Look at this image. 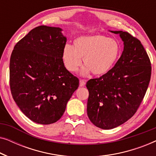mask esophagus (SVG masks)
Returning a JSON list of instances; mask_svg holds the SVG:
<instances>
[{
  "label": "esophagus",
  "instance_id": "1",
  "mask_svg": "<svg viewBox=\"0 0 156 156\" xmlns=\"http://www.w3.org/2000/svg\"><path fill=\"white\" fill-rule=\"evenodd\" d=\"M85 84H86V82H85L84 80H80V87H84Z\"/></svg>",
  "mask_w": 156,
  "mask_h": 156
}]
</instances>
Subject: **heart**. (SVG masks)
I'll list each match as a JSON object with an SVG mask.
<instances>
[{
  "label": "heart",
  "mask_w": 156,
  "mask_h": 156,
  "mask_svg": "<svg viewBox=\"0 0 156 156\" xmlns=\"http://www.w3.org/2000/svg\"><path fill=\"white\" fill-rule=\"evenodd\" d=\"M121 52V44L114 38L102 35H82L74 40L73 47L66 44L62 59L66 68L74 72L82 65L81 58H83L86 66L81 72L82 76L88 75L91 72L94 75L101 76L114 68Z\"/></svg>",
  "instance_id": "b5f03b06"
}]
</instances>
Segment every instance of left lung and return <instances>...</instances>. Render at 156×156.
Here are the masks:
<instances>
[{
    "label": "left lung",
    "instance_id": "1",
    "mask_svg": "<svg viewBox=\"0 0 156 156\" xmlns=\"http://www.w3.org/2000/svg\"><path fill=\"white\" fill-rule=\"evenodd\" d=\"M109 31L119 35L123 42L122 54L108 73L87 83V115L94 125L105 130L114 129L133 116L151 75L150 59L139 40L127 32Z\"/></svg>",
    "mask_w": 156,
    "mask_h": 156
}]
</instances>
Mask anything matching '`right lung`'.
Wrapping results in <instances>:
<instances>
[{"instance_id": "1", "label": "right lung", "mask_w": 156, "mask_h": 156, "mask_svg": "<svg viewBox=\"0 0 156 156\" xmlns=\"http://www.w3.org/2000/svg\"><path fill=\"white\" fill-rule=\"evenodd\" d=\"M60 27L30 30L14 47L10 85L17 106L27 118L51 124L61 118L79 80L66 69L62 53L67 37Z\"/></svg>"}]
</instances>
